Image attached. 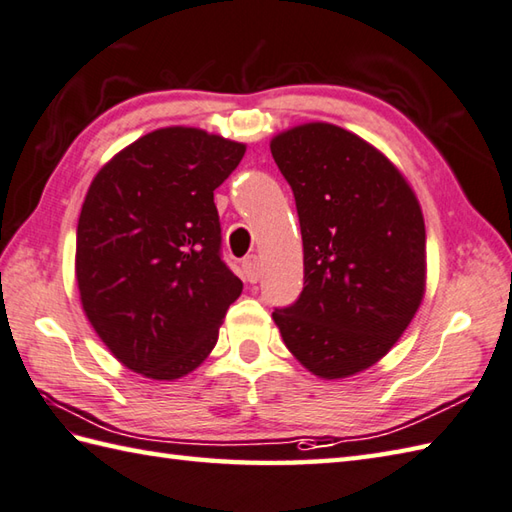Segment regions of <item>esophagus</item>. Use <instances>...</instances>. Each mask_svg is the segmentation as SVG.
I'll return each instance as SVG.
<instances>
[{
  "label": "esophagus",
  "mask_w": 512,
  "mask_h": 512,
  "mask_svg": "<svg viewBox=\"0 0 512 512\" xmlns=\"http://www.w3.org/2000/svg\"><path fill=\"white\" fill-rule=\"evenodd\" d=\"M243 276H245V280L247 282H258V278H260V263H258V258L256 256H247L245 260H243Z\"/></svg>",
  "instance_id": "1"
}]
</instances>
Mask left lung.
Segmentation results:
<instances>
[{
    "label": "left lung",
    "instance_id": "1",
    "mask_svg": "<svg viewBox=\"0 0 512 512\" xmlns=\"http://www.w3.org/2000/svg\"><path fill=\"white\" fill-rule=\"evenodd\" d=\"M269 146L304 245V289L274 322L315 377H352L388 355L423 302V210L401 170L337 124H298Z\"/></svg>",
    "mask_w": 512,
    "mask_h": 512
}]
</instances>
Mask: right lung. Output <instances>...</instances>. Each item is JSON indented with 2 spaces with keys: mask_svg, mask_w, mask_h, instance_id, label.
Returning <instances> with one entry per match:
<instances>
[{
  "mask_svg": "<svg viewBox=\"0 0 512 512\" xmlns=\"http://www.w3.org/2000/svg\"><path fill=\"white\" fill-rule=\"evenodd\" d=\"M245 149L197 127L155 129L89 184L74 263L83 311L111 355L146 379L199 368L243 291L219 254L214 190Z\"/></svg>",
  "mask_w": 512,
  "mask_h": 512,
  "instance_id": "1",
  "label": "right lung"
}]
</instances>
